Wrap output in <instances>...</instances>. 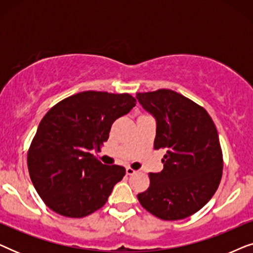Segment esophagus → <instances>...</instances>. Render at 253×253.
Listing matches in <instances>:
<instances>
[{
	"label": "esophagus",
	"instance_id": "esophagus-1",
	"mask_svg": "<svg viewBox=\"0 0 253 253\" xmlns=\"http://www.w3.org/2000/svg\"><path fill=\"white\" fill-rule=\"evenodd\" d=\"M126 175H129V176L133 175V174H136V172H137L136 170H134V169H132L131 167H126Z\"/></svg>",
	"mask_w": 253,
	"mask_h": 253
}]
</instances>
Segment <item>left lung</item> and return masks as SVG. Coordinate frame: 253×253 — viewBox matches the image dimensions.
<instances>
[{"instance_id": "left-lung-1", "label": "left lung", "mask_w": 253, "mask_h": 253, "mask_svg": "<svg viewBox=\"0 0 253 253\" xmlns=\"http://www.w3.org/2000/svg\"><path fill=\"white\" fill-rule=\"evenodd\" d=\"M157 120L155 150H165L161 172H150V186L137 196L161 220L185 219L203 209L219 188L222 150L213 120L204 107L171 89L137 93Z\"/></svg>"}]
</instances>
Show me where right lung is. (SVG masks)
I'll return each mask as SVG.
<instances>
[{"label":"right lung","mask_w":253,"mask_h":253,"mask_svg":"<svg viewBox=\"0 0 253 253\" xmlns=\"http://www.w3.org/2000/svg\"><path fill=\"white\" fill-rule=\"evenodd\" d=\"M136 106L129 93L85 91L48 110L27 152L31 181L43 203L67 217H84L105 205L126 175L101 164L92 150L109 137L113 123Z\"/></svg>","instance_id":"1"}]
</instances>
